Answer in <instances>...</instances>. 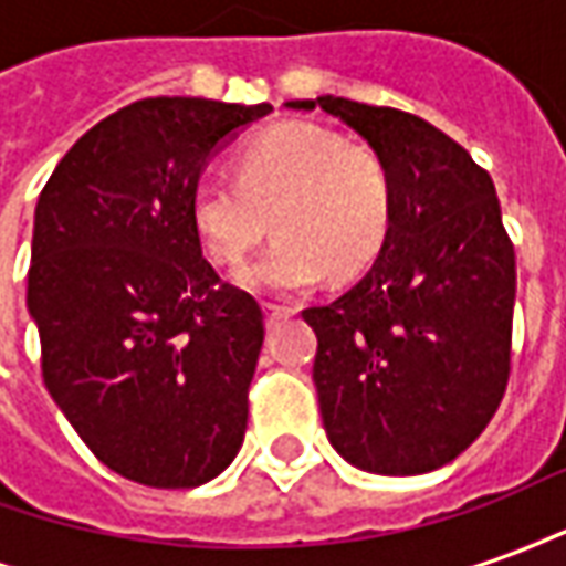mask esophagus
I'll return each instance as SVG.
<instances>
[{
	"label": "esophagus",
	"mask_w": 566,
	"mask_h": 566,
	"mask_svg": "<svg viewBox=\"0 0 566 566\" xmlns=\"http://www.w3.org/2000/svg\"><path fill=\"white\" fill-rule=\"evenodd\" d=\"M263 312H266V324H279V321L287 318V315H294V308L291 306H275V303H266Z\"/></svg>",
	"instance_id": "34e87169"
}]
</instances>
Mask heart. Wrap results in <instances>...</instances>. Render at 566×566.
<instances>
[{
	"label": "heart",
	"mask_w": 566,
	"mask_h": 566,
	"mask_svg": "<svg viewBox=\"0 0 566 566\" xmlns=\"http://www.w3.org/2000/svg\"><path fill=\"white\" fill-rule=\"evenodd\" d=\"M190 218L214 263L235 266L272 227L279 239L239 270L251 291H300L364 272L391 227V178L376 150L315 124H275L235 157V178L202 172Z\"/></svg>",
	"instance_id": "obj_1"
}]
</instances>
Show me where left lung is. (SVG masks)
Here are the masks:
<instances>
[{
	"instance_id": "obj_1",
	"label": "left lung",
	"mask_w": 566,
	"mask_h": 566,
	"mask_svg": "<svg viewBox=\"0 0 566 566\" xmlns=\"http://www.w3.org/2000/svg\"><path fill=\"white\" fill-rule=\"evenodd\" d=\"M367 139L391 178V227L373 270L303 312L331 446L357 470L418 475L454 461L510 381L515 251L491 175L442 129L397 108L294 99Z\"/></svg>"
}]
</instances>
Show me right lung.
I'll return each instance as SVG.
<instances>
[{
  "mask_svg": "<svg viewBox=\"0 0 566 566\" xmlns=\"http://www.w3.org/2000/svg\"><path fill=\"white\" fill-rule=\"evenodd\" d=\"M272 105L154 96L81 136L32 227L27 308L48 391L87 449L148 488H197L245 439L263 312L202 258L190 193Z\"/></svg>",
  "mask_w": 566,
  "mask_h": 566,
  "instance_id": "right-lung-1",
  "label": "right lung"
}]
</instances>
